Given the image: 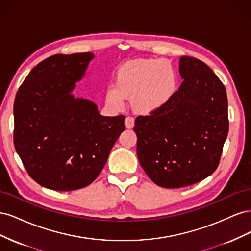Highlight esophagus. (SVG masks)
<instances>
[{
  "mask_svg": "<svg viewBox=\"0 0 251 251\" xmlns=\"http://www.w3.org/2000/svg\"><path fill=\"white\" fill-rule=\"evenodd\" d=\"M126 128H133L134 127V126H135V119L133 118V117H126Z\"/></svg>",
  "mask_w": 251,
  "mask_h": 251,
  "instance_id": "34e87169",
  "label": "esophagus"
}]
</instances>
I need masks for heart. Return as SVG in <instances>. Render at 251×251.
I'll use <instances>...</instances> for the list:
<instances>
[{"label":"heart","mask_w":251,"mask_h":251,"mask_svg":"<svg viewBox=\"0 0 251 251\" xmlns=\"http://www.w3.org/2000/svg\"><path fill=\"white\" fill-rule=\"evenodd\" d=\"M177 85V73L171 63L158 58L132 59L118 67L105 101L118 109L125 100H132L135 113L150 115L168 104Z\"/></svg>","instance_id":"1"}]
</instances>
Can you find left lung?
Here are the masks:
<instances>
[{
    "mask_svg": "<svg viewBox=\"0 0 251 251\" xmlns=\"http://www.w3.org/2000/svg\"><path fill=\"white\" fill-rule=\"evenodd\" d=\"M178 91L164 108L138 116L137 156L157 185L179 188L197 183L216 171L228 134L225 87L200 59L181 56Z\"/></svg>",
    "mask_w": 251,
    "mask_h": 251,
    "instance_id": "obj_1",
    "label": "left lung"
}]
</instances>
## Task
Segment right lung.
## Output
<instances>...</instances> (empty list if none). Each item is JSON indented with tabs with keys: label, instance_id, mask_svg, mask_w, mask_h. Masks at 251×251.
<instances>
[{
	"label": "right lung",
	"instance_id": "add662e5",
	"mask_svg": "<svg viewBox=\"0 0 251 251\" xmlns=\"http://www.w3.org/2000/svg\"><path fill=\"white\" fill-rule=\"evenodd\" d=\"M93 53L55 54L37 64L13 105L14 147L29 176L53 191L79 189L97 178L125 131V116H102L72 92Z\"/></svg>",
	"mask_w": 251,
	"mask_h": 251
}]
</instances>
